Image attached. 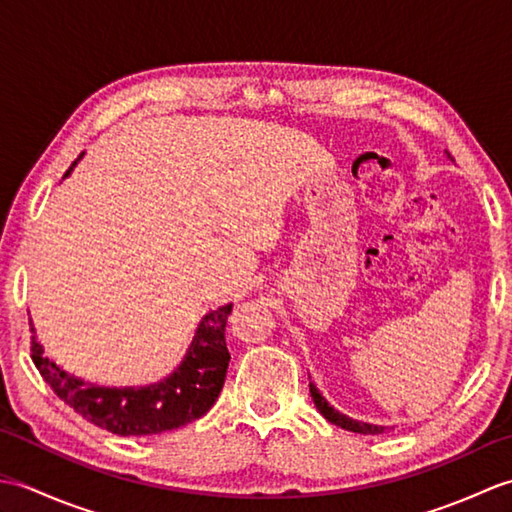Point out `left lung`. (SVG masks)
<instances>
[{
  "mask_svg": "<svg viewBox=\"0 0 512 512\" xmlns=\"http://www.w3.org/2000/svg\"><path fill=\"white\" fill-rule=\"evenodd\" d=\"M449 158H451V154H449ZM310 396L314 400V405H317L321 416L328 422L336 424V427H341L345 431H354V433H365V436H378V433L387 431V427H378V424H369V422H358V420L347 418L345 413L336 411L332 405H328V400L319 394V389L314 387V383H310Z\"/></svg>",
  "mask_w": 512,
  "mask_h": 512,
  "instance_id": "obj_1",
  "label": "left lung"
}]
</instances>
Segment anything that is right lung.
<instances>
[{
  "instance_id": "1",
  "label": "right lung",
  "mask_w": 512,
  "mask_h": 512,
  "mask_svg": "<svg viewBox=\"0 0 512 512\" xmlns=\"http://www.w3.org/2000/svg\"><path fill=\"white\" fill-rule=\"evenodd\" d=\"M74 165L76 160L72 162ZM231 310L233 306L228 303L206 314L195 330V339L184 361L176 372L156 385L136 389L85 385L81 378L63 372L57 363L43 356V347L35 341V336L30 341L32 363L54 394L96 427L112 431L116 436H154V433L173 431L202 418L220 396L231 361L224 336Z\"/></svg>"
}]
</instances>
